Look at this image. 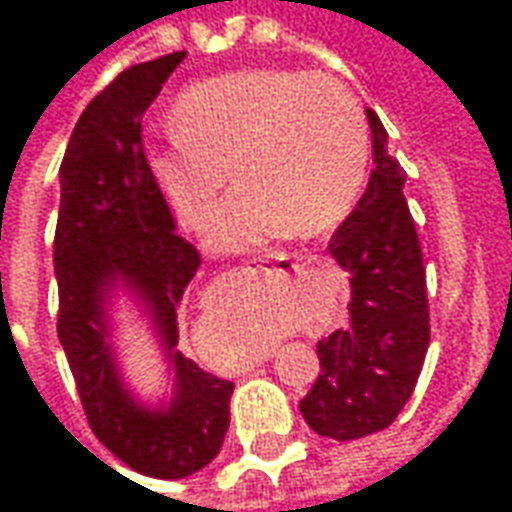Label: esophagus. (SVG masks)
I'll list each match as a JSON object with an SVG mask.
<instances>
[{
	"instance_id": "1",
	"label": "esophagus",
	"mask_w": 512,
	"mask_h": 512,
	"mask_svg": "<svg viewBox=\"0 0 512 512\" xmlns=\"http://www.w3.org/2000/svg\"><path fill=\"white\" fill-rule=\"evenodd\" d=\"M257 263H274L277 268H296V263H293V257L290 255H271L263 257V260H257Z\"/></svg>"
}]
</instances>
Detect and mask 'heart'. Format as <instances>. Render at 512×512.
Listing matches in <instances>:
<instances>
[{
    "label": "heart",
    "mask_w": 512,
    "mask_h": 512,
    "mask_svg": "<svg viewBox=\"0 0 512 512\" xmlns=\"http://www.w3.org/2000/svg\"><path fill=\"white\" fill-rule=\"evenodd\" d=\"M147 172L189 230L219 205L211 244L249 249L282 230L315 235L354 208L370 164V134L354 93L332 76L246 68L191 84L175 128L150 142Z\"/></svg>",
    "instance_id": "obj_1"
}]
</instances>
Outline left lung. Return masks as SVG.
<instances>
[{
    "mask_svg": "<svg viewBox=\"0 0 512 512\" xmlns=\"http://www.w3.org/2000/svg\"><path fill=\"white\" fill-rule=\"evenodd\" d=\"M367 120L376 169L329 244L351 279L348 323L318 343L321 373L301 400L307 425L337 441L365 439L395 422L430 345L422 246L403 197L406 169L389 156L373 109Z\"/></svg>",
    "mask_w": 512,
    "mask_h": 512,
    "instance_id": "left-lung-1",
    "label": "left lung"
}]
</instances>
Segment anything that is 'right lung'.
Returning a JSON list of instances; mask_svg holds the SVG:
<instances>
[{"label": "right lung", "instance_id": "add662e5", "mask_svg": "<svg viewBox=\"0 0 512 512\" xmlns=\"http://www.w3.org/2000/svg\"><path fill=\"white\" fill-rule=\"evenodd\" d=\"M183 57L175 51L131 65L84 109L62 158L54 233L57 334L87 422L126 466L161 480L189 477L219 455L235 389L175 351L178 307L200 252L175 233L142 147L147 106ZM115 276L143 293L165 334L179 376V397L167 412L139 409L119 386L103 343V290Z\"/></svg>", "mask_w": 512, "mask_h": 512}]
</instances>
